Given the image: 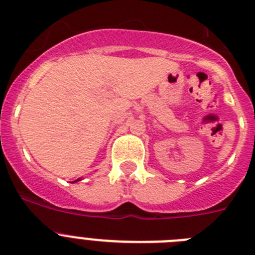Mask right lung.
I'll use <instances>...</instances> for the list:
<instances>
[{
  "label": "right lung",
  "instance_id": "obj_1",
  "mask_svg": "<svg viewBox=\"0 0 255 255\" xmlns=\"http://www.w3.org/2000/svg\"><path fill=\"white\" fill-rule=\"evenodd\" d=\"M79 180H80V179H78V180H75V181H74V182H76V181H79Z\"/></svg>",
  "mask_w": 255,
  "mask_h": 255
}]
</instances>
